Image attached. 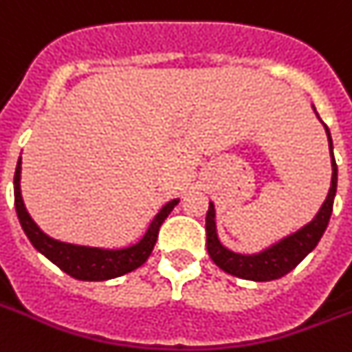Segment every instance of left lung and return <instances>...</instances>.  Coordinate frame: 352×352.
I'll return each mask as SVG.
<instances>
[{"instance_id":"left-lung-1","label":"left lung","mask_w":352,"mask_h":352,"mask_svg":"<svg viewBox=\"0 0 352 352\" xmlns=\"http://www.w3.org/2000/svg\"><path fill=\"white\" fill-rule=\"evenodd\" d=\"M313 111H315L316 118L320 120L315 106H313ZM324 129H326L327 142H329L331 169H333L329 192H327L326 201L322 203L320 210L316 212V216L307 225L298 228L297 232L286 235V237H283V239L274 243L268 248L261 250L257 254H237V252H232V250L226 248L217 237L216 207L210 201L207 212V250L210 259L223 272L234 275V277L246 278V280L268 283V280H275V278H280L289 274L318 245V241L324 235L327 223H329L331 212H333V201H335L336 196V182H338V167H336L335 155H333V140H331L329 127L324 124Z\"/></svg>"}]
</instances>
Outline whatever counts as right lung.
I'll return each instance as SVG.
<instances>
[{"label": "right lung", "instance_id": "add662e5", "mask_svg": "<svg viewBox=\"0 0 352 352\" xmlns=\"http://www.w3.org/2000/svg\"><path fill=\"white\" fill-rule=\"evenodd\" d=\"M19 182H21V158L17 160L16 174H14V205H16L17 219L21 223L23 232L37 252L45 255L46 259H50L55 266H59L65 274L72 275L78 280H109V278L120 277V275H126L133 270L140 268L142 264L149 259L151 252L155 248L160 226L179 203L178 197L165 203L164 207L160 208L158 214L153 217L149 228L136 245L118 250L80 246L54 239L41 230L36 221L30 217V214L26 212Z\"/></svg>", "mask_w": 352, "mask_h": 352}]
</instances>
